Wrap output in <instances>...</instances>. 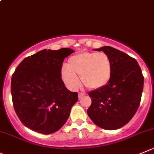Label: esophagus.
Wrapping results in <instances>:
<instances>
[{
    "instance_id": "obj_1",
    "label": "esophagus",
    "mask_w": 154,
    "mask_h": 154,
    "mask_svg": "<svg viewBox=\"0 0 154 154\" xmlns=\"http://www.w3.org/2000/svg\"><path fill=\"white\" fill-rule=\"evenodd\" d=\"M85 95V94L83 93V92H79V98L81 99V98H82Z\"/></svg>"
}]
</instances>
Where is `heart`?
Returning a JSON list of instances; mask_svg holds the SVG:
<instances>
[{
	"label": "heart",
	"instance_id": "obj_1",
	"mask_svg": "<svg viewBox=\"0 0 154 154\" xmlns=\"http://www.w3.org/2000/svg\"><path fill=\"white\" fill-rule=\"evenodd\" d=\"M62 79L69 88L75 90L82 84L90 89L104 87L112 76V62L104 52L79 53L68 60L67 66L61 69Z\"/></svg>",
	"mask_w": 154,
	"mask_h": 154
}]
</instances>
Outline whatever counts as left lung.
<instances>
[{
	"label": "left lung",
	"mask_w": 154,
	"mask_h": 154,
	"mask_svg": "<svg viewBox=\"0 0 154 154\" xmlns=\"http://www.w3.org/2000/svg\"><path fill=\"white\" fill-rule=\"evenodd\" d=\"M95 51L108 54L112 76L104 87L89 92L91 104L87 113L100 128L118 129L126 125L138 109L144 76L136 60L122 51L109 46Z\"/></svg>",
	"instance_id": "8db88e82"
}]
</instances>
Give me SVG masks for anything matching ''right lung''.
Listing matches in <instances>:
<instances>
[{"label": "right lung", "mask_w": 154, "mask_h": 154, "mask_svg": "<svg viewBox=\"0 0 154 154\" xmlns=\"http://www.w3.org/2000/svg\"><path fill=\"white\" fill-rule=\"evenodd\" d=\"M70 48L42 50L25 58L11 79L13 105L25 126L45 134L66 123L78 93L66 88L61 78L64 59Z\"/></svg>", "instance_id": "add662e5"}]
</instances>
